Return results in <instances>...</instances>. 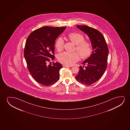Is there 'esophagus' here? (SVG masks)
<instances>
[{
  "label": "esophagus",
  "mask_w": 130,
  "mask_h": 130,
  "mask_svg": "<svg viewBox=\"0 0 130 130\" xmlns=\"http://www.w3.org/2000/svg\"><path fill=\"white\" fill-rule=\"evenodd\" d=\"M62 67H65V68H69V67H70L69 66H68V65H63Z\"/></svg>",
  "instance_id": "esophagus-1"
}]
</instances>
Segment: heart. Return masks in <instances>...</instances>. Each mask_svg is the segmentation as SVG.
Masks as SVG:
<instances>
[{
    "label": "heart",
    "instance_id": "1",
    "mask_svg": "<svg viewBox=\"0 0 130 130\" xmlns=\"http://www.w3.org/2000/svg\"><path fill=\"white\" fill-rule=\"evenodd\" d=\"M68 39L76 45L75 49L80 54L75 52L69 53L64 52L58 56V60L59 62L67 65H73L79 60V55L82 59H85L88 58L92 54V46L90 42L84 40L83 35L77 32H72L68 35ZM64 46V41L62 38H59L55 43V46L57 51L61 52Z\"/></svg>",
    "mask_w": 130,
    "mask_h": 130
}]
</instances>
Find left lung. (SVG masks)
Here are the masks:
<instances>
[{"label": "left lung", "instance_id": "8db88e82", "mask_svg": "<svg viewBox=\"0 0 130 130\" xmlns=\"http://www.w3.org/2000/svg\"><path fill=\"white\" fill-rule=\"evenodd\" d=\"M76 27L88 36L92 46L91 55L79 67V71L75 77L80 84L91 85L101 78L107 68L109 50L104 36L95 29L87 26Z\"/></svg>", "mask_w": 130, "mask_h": 130}]
</instances>
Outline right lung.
<instances>
[{
  "instance_id": "right-lung-1",
  "label": "right lung",
  "mask_w": 130,
  "mask_h": 130,
  "mask_svg": "<svg viewBox=\"0 0 130 130\" xmlns=\"http://www.w3.org/2000/svg\"><path fill=\"white\" fill-rule=\"evenodd\" d=\"M66 28L42 27L31 32L27 38L24 50L27 67L32 78L42 85H52L59 79L62 64L56 62L47 65V62L55 58V40Z\"/></svg>"
}]
</instances>
